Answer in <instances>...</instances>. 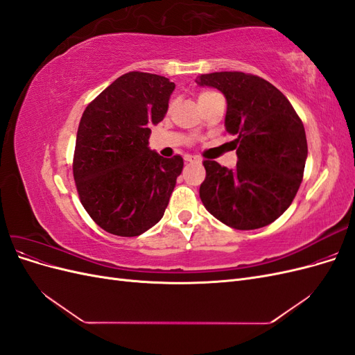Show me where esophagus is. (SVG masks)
<instances>
[{"mask_svg":"<svg viewBox=\"0 0 355 355\" xmlns=\"http://www.w3.org/2000/svg\"><path fill=\"white\" fill-rule=\"evenodd\" d=\"M185 161L187 163H197V161H200V158L196 155H185Z\"/></svg>","mask_w":355,"mask_h":355,"instance_id":"1","label":"esophagus"}]
</instances>
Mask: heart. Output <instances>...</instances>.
Returning a JSON list of instances; mask_svg holds the SVG:
<instances>
[{
	"instance_id": "obj_1",
	"label": "heart",
	"mask_w": 355,
	"mask_h": 355,
	"mask_svg": "<svg viewBox=\"0 0 355 355\" xmlns=\"http://www.w3.org/2000/svg\"><path fill=\"white\" fill-rule=\"evenodd\" d=\"M213 94H218V93H214V92H201V93L198 94V102H200V103L204 102V101L209 99L210 96H213Z\"/></svg>"
}]
</instances>
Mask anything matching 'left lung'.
Masks as SVG:
<instances>
[{
    "mask_svg": "<svg viewBox=\"0 0 355 355\" xmlns=\"http://www.w3.org/2000/svg\"><path fill=\"white\" fill-rule=\"evenodd\" d=\"M197 83L227 98L225 127L239 157L235 168L202 161L204 207L235 230L266 227L287 210L302 182L308 155L302 120L286 96L257 75L211 72Z\"/></svg>",
    "mask_w": 355,
    "mask_h": 355,
    "instance_id": "1",
    "label": "left lung"
}]
</instances>
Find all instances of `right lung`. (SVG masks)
<instances>
[{"label":"right lung","instance_id":"1","mask_svg":"<svg viewBox=\"0 0 355 355\" xmlns=\"http://www.w3.org/2000/svg\"><path fill=\"white\" fill-rule=\"evenodd\" d=\"M175 83L157 73L127 72L85 108L72 171L83 207L106 232L136 237L163 218L184 158L148 148L163 120Z\"/></svg>","mask_w":355,"mask_h":355}]
</instances>
